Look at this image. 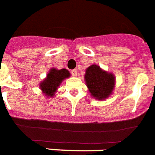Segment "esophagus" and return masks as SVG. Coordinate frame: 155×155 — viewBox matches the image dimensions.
<instances>
[{
    "label": "esophagus",
    "instance_id": "obj_1",
    "mask_svg": "<svg viewBox=\"0 0 155 155\" xmlns=\"http://www.w3.org/2000/svg\"><path fill=\"white\" fill-rule=\"evenodd\" d=\"M71 74L73 76H76L77 75V70L76 69H74L71 71Z\"/></svg>",
    "mask_w": 155,
    "mask_h": 155
}]
</instances>
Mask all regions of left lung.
I'll use <instances>...</instances> for the list:
<instances>
[{"instance_id": "left-lung-1", "label": "left lung", "mask_w": 155, "mask_h": 155, "mask_svg": "<svg viewBox=\"0 0 155 155\" xmlns=\"http://www.w3.org/2000/svg\"><path fill=\"white\" fill-rule=\"evenodd\" d=\"M84 80L91 95L97 99L107 98L114 88V75L103 71L97 65H92L87 68Z\"/></svg>"}]
</instances>
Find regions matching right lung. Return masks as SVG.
Wrapping results in <instances>:
<instances>
[{
	"label": "right lung",
	"instance_id": "obj_1",
	"mask_svg": "<svg viewBox=\"0 0 155 155\" xmlns=\"http://www.w3.org/2000/svg\"><path fill=\"white\" fill-rule=\"evenodd\" d=\"M70 76V73L66 69L57 70V69H51L49 72L47 78L42 83L40 84V88L44 93V94L49 97L54 96L55 92L57 91V88L60 85L61 81L68 78Z\"/></svg>",
	"mask_w": 155,
	"mask_h": 155
}]
</instances>
